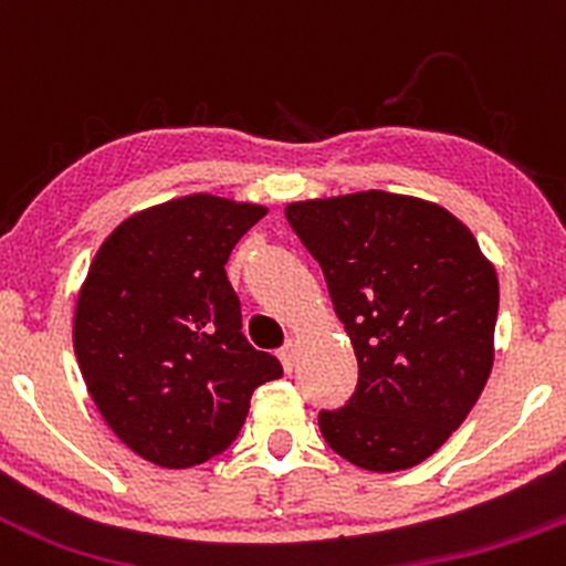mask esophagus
Here are the masks:
<instances>
[{
	"mask_svg": "<svg viewBox=\"0 0 566 566\" xmlns=\"http://www.w3.org/2000/svg\"><path fill=\"white\" fill-rule=\"evenodd\" d=\"M296 355H300V340L289 338V340H285V344L281 346V352H277V357H281V363H283L285 371H294Z\"/></svg>",
	"mask_w": 566,
	"mask_h": 566,
	"instance_id": "obj_1",
	"label": "esophagus"
}]
</instances>
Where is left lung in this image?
I'll return each mask as SVG.
<instances>
[{
  "instance_id": "8db88e82",
  "label": "left lung",
  "mask_w": 566,
  "mask_h": 566,
  "mask_svg": "<svg viewBox=\"0 0 566 566\" xmlns=\"http://www.w3.org/2000/svg\"><path fill=\"white\" fill-rule=\"evenodd\" d=\"M285 220L322 266L360 368L349 405L318 412L322 438L363 471L421 465L492 371L495 266L451 211L410 195L300 200Z\"/></svg>"
}]
</instances>
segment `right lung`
I'll return each instance as SVG.
<instances>
[{
  "label": "right lung",
  "mask_w": 566,
  "mask_h": 566,
  "mask_svg": "<svg viewBox=\"0 0 566 566\" xmlns=\"http://www.w3.org/2000/svg\"><path fill=\"white\" fill-rule=\"evenodd\" d=\"M266 206L187 195L123 220L95 253L74 352L106 427L159 468L200 465L237 440L259 385L283 377L242 333L226 275Z\"/></svg>",
  "instance_id": "right-lung-1"
}]
</instances>
